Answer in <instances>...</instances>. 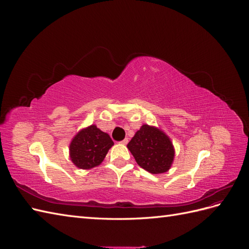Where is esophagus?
<instances>
[{"label": "esophagus", "mask_w": 249, "mask_h": 249, "mask_svg": "<svg viewBox=\"0 0 249 249\" xmlns=\"http://www.w3.org/2000/svg\"><path fill=\"white\" fill-rule=\"evenodd\" d=\"M129 142V140H127V138H124V140H122L120 141V143H122V144H126V143Z\"/></svg>", "instance_id": "obj_1"}]
</instances>
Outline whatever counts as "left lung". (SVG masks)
Listing matches in <instances>:
<instances>
[{"mask_svg": "<svg viewBox=\"0 0 249 249\" xmlns=\"http://www.w3.org/2000/svg\"><path fill=\"white\" fill-rule=\"evenodd\" d=\"M137 164L154 175L166 172L175 157L170 139L162 131L143 124L127 144Z\"/></svg>", "mask_w": 249, "mask_h": 249, "instance_id": "obj_1", "label": "left lung"}]
</instances>
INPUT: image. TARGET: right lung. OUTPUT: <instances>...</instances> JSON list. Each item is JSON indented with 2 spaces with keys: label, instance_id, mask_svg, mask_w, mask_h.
<instances>
[{
  "label": "right lung",
  "instance_id": "add662e5",
  "mask_svg": "<svg viewBox=\"0 0 249 249\" xmlns=\"http://www.w3.org/2000/svg\"><path fill=\"white\" fill-rule=\"evenodd\" d=\"M114 144L107 133L92 124L79 132L70 145L71 159L77 167L89 169L100 165Z\"/></svg>",
  "mask_w": 249,
  "mask_h": 249
}]
</instances>
